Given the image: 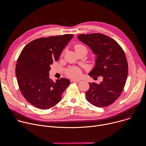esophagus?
<instances>
[{"label":"esophagus","instance_id":"34e87169","mask_svg":"<svg viewBox=\"0 0 146 146\" xmlns=\"http://www.w3.org/2000/svg\"><path fill=\"white\" fill-rule=\"evenodd\" d=\"M71 82H80L81 81L80 80H74V79H72L70 80Z\"/></svg>","mask_w":146,"mask_h":146}]
</instances>
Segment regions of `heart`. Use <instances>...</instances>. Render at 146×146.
<instances>
[{
  "label": "heart",
  "instance_id": "obj_1",
  "mask_svg": "<svg viewBox=\"0 0 146 146\" xmlns=\"http://www.w3.org/2000/svg\"><path fill=\"white\" fill-rule=\"evenodd\" d=\"M74 49L76 51L80 50H87V48L84 46L80 44H76L74 46ZM66 75L70 78H78L81 75V70L78 67H71L66 70Z\"/></svg>",
  "mask_w": 146,
  "mask_h": 146
}]
</instances>
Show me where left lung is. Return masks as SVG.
<instances>
[{"label":"left lung","instance_id":"left-lung-1","mask_svg":"<svg viewBox=\"0 0 146 146\" xmlns=\"http://www.w3.org/2000/svg\"><path fill=\"white\" fill-rule=\"evenodd\" d=\"M78 38L97 55L95 66L89 75L94 78L103 77L99 84L89 82L86 99L95 106L107 107L119 98L126 83L128 65L125 54L115 40L105 35L81 34Z\"/></svg>","mask_w":146,"mask_h":146}]
</instances>
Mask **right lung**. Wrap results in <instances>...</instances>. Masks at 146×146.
<instances>
[{
  "label": "right lung",
  "instance_id": "add662e5",
  "mask_svg": "<svg viewBox=\"0 0 146 146\" xmlns=\"http://www.w3.org/2000/svg\"><path fill=\"white\" fill-rule=\"evenodd\" d=\"M65 34L35 39L22 50L17 62L15 74L19 90L33 106L46 110L61 100L62 94L70 84L65 78L54 82L49 77L50 65L73 38Z\"/></svg>",
  "mask_w": 146,
  "mask_h": 146
}]
</instances>
